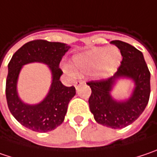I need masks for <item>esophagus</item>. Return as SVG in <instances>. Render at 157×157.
Listing matches in <instances>:
<instances>
[{
    "instance_id": "obj_1",
    "label": "esophagus",
    "mask_w": 157,
    "mask_h": 157,
    "mask_svg": "<svg viewBox=\"0 0 157 157\" xmlns=\"http://www.w3.org/2000/svg\"><path fill=\"white\" fill-rule=\"evenodd\" d=\"M82 83H83V82H82V81H76V82H75V89L77 90V89H78V88L80 87V86H81Z\"/></svg>"
}]
</instances>
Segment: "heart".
<instances>
[{
	"label": "heart",
	"instance_id": "1",
	"mask_svg": "<svg viewBox=\"0 0 157 157\" xmlns=\"http://www.w3.org/2000/svg\"><path fill=\"white\" fill-rule=\"evenodd\" d=\"M123 60L122 53L115 47H98L75 55L72 59L71 68L82 74H91L99 79L112 76Z\"/></svg>",
	"mask_w": 157,
	"mask_h": 157
}]
</instances>
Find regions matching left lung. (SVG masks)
Masks as SVG:
<instances>
[{"instance_id": "1", "label": "left lung", "mask_w": 157, "mask_h": 157, "mask_svg": "<svg viewBox=\"0 0 157 157\" xmlns=\"http://www.w3.org/2000/svg\"><path fill=\"white\" fill-rule=\"evenodd\" d=\"M120 50L123 60L114 76L102 81H91L89 98L90 110L99 124L112 129H122L132 124L143 113L150 95V73L142 52L122 41H113ZM129 78L134 82L131 96L126 100H116L112 91L118 81Z\"/></svg>"}]
</instances>
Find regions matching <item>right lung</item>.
<instances>
[{
  "label": "right lung",
  "instance_id": "add662e5",
  "mask_svg": "<svg viewBox=\"0 0 157 157\" xmlns=\"http://www.w3.org/2000/svg\"><path fill=\"white\" fill-rule=\"evenodd\" d=\"M70 48L69 45L62 42L32 41L16 51L10 61L6 80L7 103L16 120L27 129L47 132L64 122L68 103L75 95V88L67 87L60 82L63 72L59 68V63ZM35 62L47 65L52 73V84L46 97L41 102L28 104L18 95L17 81L23 66Z\"/></svg>",
  "mask_w": 157,
  "mask_h": 157
}]
</instances>
